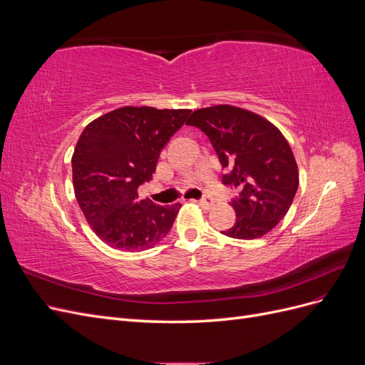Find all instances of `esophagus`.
Masks as SVG:
<instances>
[{
	"label": "esophagus",
	"instance_id": "obj_1",
	"mask_svg": "<svg viewBox=\"0 0 365 365\" xmlns=\"http://www.w3.org/2000/svg\"><path fill=\"white\" fill-rule=\"evenodd\" d=\"M197 204H200L204 210H210L213 207V204H215V201H213V197H210V196H205V197H202V200H200L197 201Z\"/></svg>",
	"mask_w": 365,
	"mask_h": 365
}]
</instances>
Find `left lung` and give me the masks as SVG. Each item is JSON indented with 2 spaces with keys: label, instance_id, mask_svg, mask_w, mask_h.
<instances>
[{
  "label": "left lung",
  "instance_id": "8db88e82",
  "mask_svg": "<svg viewBox=\"0 0 365 365\" xmlns=\"http://www.w3.org/2000/svg\"><path fill=\"white\" fill-rule=\"evenodd\" d=\"M187 125L204 132L228 169L222 184L240 189L231 200L236 222L222 233L247 240L267 235L288 213L298 189L289 143L268 120L230 105L197 109Z\"/></svg>",
  "mask_w": 365,
  "mask_h": 365
}]
</instances>
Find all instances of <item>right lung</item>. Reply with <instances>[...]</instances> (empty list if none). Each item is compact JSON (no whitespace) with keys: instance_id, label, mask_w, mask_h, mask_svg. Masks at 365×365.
I'll return each instance as SVG.
<instances>
[{"instance_id":"add662e5","label":"right lung","mask_w":365,"mask_h":365,"mask_svg":"<svg viewBox=\"0 0 365 365\" xmlns=\"http://www.w3.org/2000/svg\"><path fill=\"white\" fill-rule=\"evenodd\" d=\"M190 109L125 106L88 125L73 153V185L86 222L105 244L143 251L170 231L181 204L140 200L137 189L152 180L163 148Z\"/></svg>"}]
</instances>
